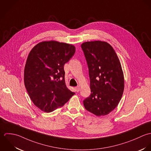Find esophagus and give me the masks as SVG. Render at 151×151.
<instances>
[{"instance_id": "1", "label": "esophagus", "mask_w": 151, "mask_h": 151, "mask_svg": "<svg viewBox=\"0 0 151 151\" xmlns=\"http://www.w3.org/2000/svg\"><path fill=\"white\" fill-rule=\"evenodd\" d=\"M75 90H76V91L77 92L79 91H81V88H80V86H78L77 87H76V88H75Z\"/></svg>"}]
</instances>
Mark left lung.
Here are the masks:
<instances>
[{"label":"left lung","instance_id":"obj_1","mask_svg":"<svg viewBox=\"0 0 151 151\" xmlns=\"http://www.w3.org/2000/svg\"><path fill=\"white\" fill-rule=\"evenodd\" d=\"M81 47L88 63L91 90L83 105L97 116L107 115L117 106L124 91L120 62L113 48L105 41L85 42Z\"/></svg>","mask_w":151,"mask_h":151}]
</instances>
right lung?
Here are the masks:
<instances>
[{
	"label": "right lung",
	"instance_id": "add662e5",
	"mask_svg": "<svg viewBox=\"0 0 151 151\" xmlns=\"http://www.w3.org/2000/svg\"><path fill=\"white\" fill-rule=\"evenodd\" d=\"M75 50L73 45L55 41L41 42L31 50L24 82L31 100L41 110L52 112L75 94L66 86L63 66Z\"/></svg>",
	"mask_w": 151,
	"mask_h": 151
}]
</instances>
